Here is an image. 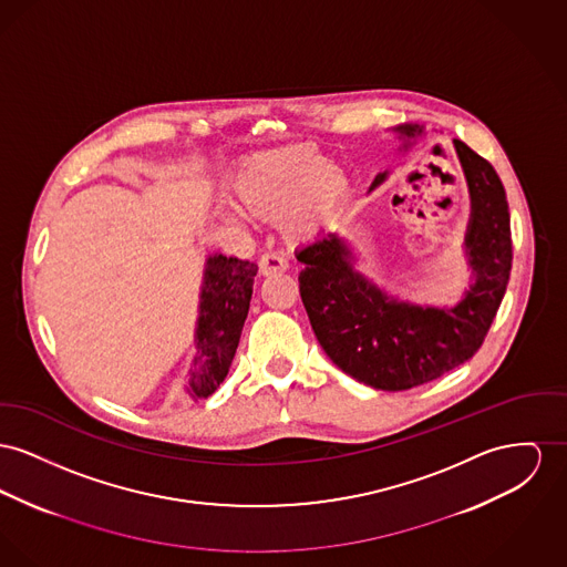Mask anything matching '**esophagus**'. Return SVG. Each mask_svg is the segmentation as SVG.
<instances>
[{
    "mask_svg": "<svg viewBox=\"0 0 567 567\" xmlns=\"http://www.w3.org/2000/svg\"><path fill=\"white\" fill-rule=\"evenodd\" d=\"M286 270H288V260L284 256H279V254H265L260 258V272L265 277L279 275V272H286Z\"/></svg>",
    "mask_w": 567,
    "mask_h": 567,
    "instance_id": "esophagus-1",
    "label": "esophagus"
}]
</instances>
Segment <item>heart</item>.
Masks as SVG:
<instances>
[{
	"mask_svg": "<svg viewBox=\"0 0 567 567\" xmlns=\"http://www.w3.org/2000/svg\"><path fill=\"white\" fill-rule=\"evenodd\" d=\"M231 193L251 217L286 219L290 238L309 240L338 217L348 185L329 156L288 146L247 156L231 176Z\"/></svg>",
	"mask_w": 567,
	"mask_h": 567,
	"instance_id": "obj_1",
	"label": "heart"
}]
</instances>
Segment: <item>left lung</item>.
I'll return each instance as SVG.
<instances>
[{"label":"left lung","instance_id":"obj_1","mask_svg":"<svg viewBox=\"0 0 567 567\" xmlns=\"http://www.w3.org/2000/svg\"><path fill=\"white\" fill-rule=\"evenodd\" d=\"M402 148L421 124L393 128ZM471 195L464 256L473 281L453 307L419 305L386 295L357 270V258L338 234H324L297 251L301 299L311 329L329 359L348 377L382 391H406L468 361L491 329L512 270L509 208L494 167L453 140ZM378 174L370 190L386 181Z\"/></svg>","mask_w":567,"mask_h":567}]
</instances>
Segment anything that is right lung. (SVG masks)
<instances>
[{
  "instance_id": "1",
  "label": "right lung",
  "mask_w": 567,
  "mask_h": 567,
  "mask_svg": "<svg viewBox=\"0 0 567 567\" xmlns=\"http://www.w3.org/2000/svg\"><path fill=\"white\" fill-rule=\"evenodd\" d=\"M258 265L210 254L204 266L195 357L185 386L190 400H206L226 380L249 313Z\"/></svg>"
}]
</instances>
